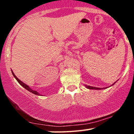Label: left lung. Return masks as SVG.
Masks as SVG:
<instances>
[{"label":"left lung","mask_w":134,"mask_h":134,"mask_svg":"<svg viewBox=\"0 0 134 134\" xmlns=\"http://www.w3.org/2000/svg\"><path fill=\"white\" fill-rule=\"evenodd\" d=\"M115 83H113V84H112L111 86H113V84H115ZM85 86L87 87V89H90V90H102L103 88H100V87H93V86H87V85H85ZM107 87H104V88H103V89H106V88H107Z\"/></svg>","instance_id":"obj_1"}]
</instances>
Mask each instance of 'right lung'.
<instances>
[{
  "mask_svg": "<svg viewBox=\"0 0 134 134\" xmlns=\"http://www.w3.org/2000/svg\"><path fill=\"white\" fill-rule=\"evenodd\" d=\"M11 71H12V74H13V75L14 76V77L15 79H16L17 81H18V82L19 83V84H21V85L23 87H24V88H25L26 90H27V91H30V92H31V93L35 94H36V95H38V96H39V95H40V93H38V92L36 91L32 90V89L30 88V86H27V84H26L25 83H24L23 82H22V81H20V80L18 79V78L16 76H15V74H14V72H13V70H11Z\"/></svg>",
  "mask_w": 134,
  "mask_h": 134,
  "instance_id": "1",
  "label": "right lung"
}]
</instances>
